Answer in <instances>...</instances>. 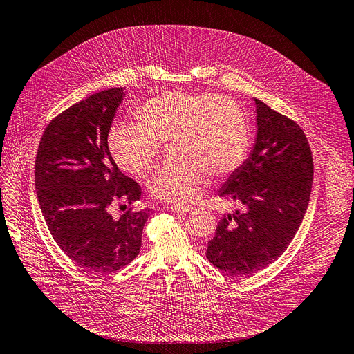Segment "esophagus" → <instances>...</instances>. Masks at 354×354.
Returning a JSON list of instances; mask_svg holds the SVG:
<instances>
[{
  "label": "esophagus",
  "mask_w": 354,
  "mask_h": 354,
  "mask_svg": "<svg viewBox=\"0 0 354 354\" xmlns=\"http://www.w3.org/2000/svg\"><path fill=\"white\" fill-rule=\"evenodd\" d=\"M169 209L176 212V214H187V212L192 211V207H189V205H171V207H169Z\"/></svg>",
  "instance_id": "esophagus-1"
}]
</instances>
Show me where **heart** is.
Segmentation results:
<instances>
[{
	"instance_id": "heart-1",
	"label": "heart",
	"mask_w": 354,
	"mask_h": 354,
	"mask_svg": "<svg viewBox=\"0 0 354 354\" xmlns=\"http://www.w3.org/2000/svg\"><path fill=\"white\" fill-rule=\"evenodd\" d=\"M137 117L140 122H115L109 147L122 171L143 175L159 159L163 143L174 142L179 159L160 166L149 182L150 194L160 201H194L209 174H232L248 155V120L227 97L169 91L142 105Z\"/></svg>"
}]
</instances>
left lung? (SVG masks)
Returning <instances> with one entry per match:
<instances>
[{
	"label": "left lung",
	"mask_w": 354,
	"mask_h": 354,
	"mask_svg": "<svg viewBox=\"0 0 354 354\" xmlns=\"http://www.w3.org/2000/svg\"><path fill=\"white\" fill-rule=\"evenodd\" d=\"M256 140L218 195L243 209L221 217L207 259L228 274H250L279 259L297 234L313 187L311 149L301 127L253 98Z\"/></svg>",
	"instance_id": "8db88e82"
}]
</instances>
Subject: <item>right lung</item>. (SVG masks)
I'll return each mask as SVG.
<instances>
[{
	"instance_id": "obj_1",
	"label": "right lung",
	"mask_w": 354,
	"mask_h": 354,
	"mask_svg": "<svg viewBox=\"0 0 354 354\" xmlns=\"http://www.w3.org/2000/svg\"><path fill=\"white\" fill-rule=\"evenodd\" d=\"M124 95V88L105 89L69 106L46 127L36 156L35 185L52 237L76 265L97 274L136 259L149 218L145 209L120 218L110 212L115 203L133 204L142 195L106 142Z\"/></svg>"
}]
</instances>
